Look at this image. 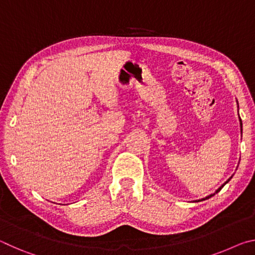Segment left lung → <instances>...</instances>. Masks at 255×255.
<instances>
[{"label": "left lung", "instance_id": "obj_1", "mask_svg": "<svg viewBox=\"0 0 255 255\" xmlns=\"http://www.w3.org/2000/svg\"><path fill=\"white\" fill-rule=\"evenodd\" d=\"M240 125H241V132H242V120H241V118H240ZM233 178V175L231 176V178L230 179H228L227 181H226V182L225 183H224V184H222V187H219L217 190H216V191L214 192V193H211V195H209V196H207L206 198H202V199H199V200H196V202H198V201H202V200H206V199H209V198H211V197H213V196H215V193H217V192H219V191H221V190H222V188L224 187V185H225L227 182H228V181H230L231 179Z\"/></svg>", "mask_w": 255, "mask_h": 255}]
</instances>
